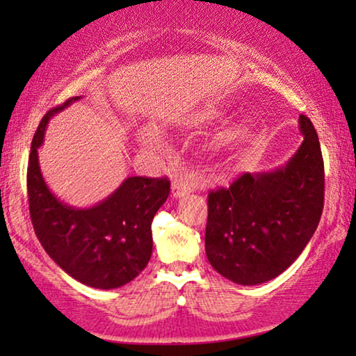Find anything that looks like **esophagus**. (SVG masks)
I'll use <instances>...</instances> for the list:
<instances>
[{
  "label": "esophagus",
  "instance_id": "34e87169",
  "mask_svg": "<svg viewBox=\"0 0 356 356\" xmlns=\"http://www.w3.org/2000/svg\"><path fill=\"white\" fill-rule=\"evenodd\" d=\"M191 193V184L184 179H175L172 183V196L173 197H181L184 194Z\"/></svg>",
  "mask_w": 356,
  "mask_h": 356
}]
</instances>
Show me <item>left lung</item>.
<instances>
[{"mask_svg": "<svg viewBox=\"0 0 356 356\" xmlns=\"http://www.w3.org/2000/svg\"><path fill=\"white\" fill-rule=\"evenodd\" d=\"M303 143L284 167L245 173L209 193L206 254L238 285L275 279L314 235L324 207V162L308 116H300Z\"/></svg>", "mask_w": 356, "mask_h": 356, "instance_id": "8db88e82", "label": "left lung"}]
</instances>
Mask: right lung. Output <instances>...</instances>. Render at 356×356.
<instances>
[{
	"label": "right lung",
	"instance_id": "obj_1",
	"mask_svg": "<svg viewBox=\"0 0 356 356\" xmlns=\"http://www.w3.org/2000/svg\"><path fill=\"white\" fill-rule=\"evenodd\" d=\"M81 97H72L43 116L32 139L27 167L29 211L48 256L72 279L94 289H118L136 279L152 256V225L170 194L167 178L129 177L92 207H71L47 186L38 147L48 121Z\"/></svg>",
	"mask_w": 356,
	"mask_h": 356
}]
</instances>
